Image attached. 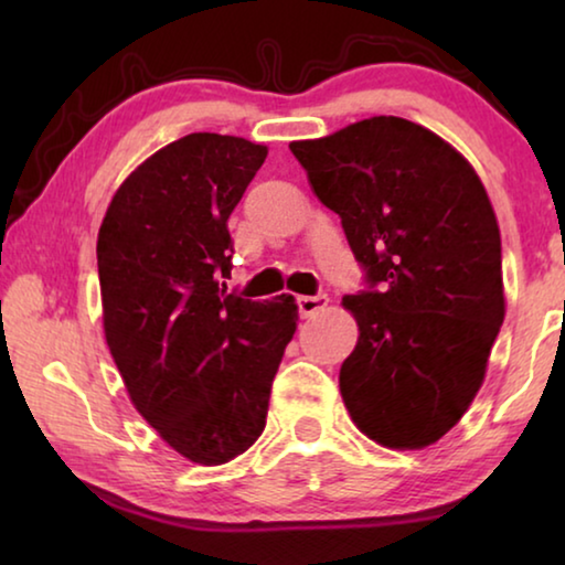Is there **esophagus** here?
I'll return each mask as SVG.
<instances>
[{"instance_id":"1","label":"esophagus","mask_w":565,"mask_h":565,"mask_svg":"<svg viewBox=\"0 0 565 565\" xmlns=\"http://www.w3.org/2000/svg\"><path fill=\"white\" fill-rule=\"evenodd\" d=\"M296 303H299L301 317H303V319H309V317H313V313H317V311L327 309L329 296H327V294H317V296H299V299H296Z\"/></svg>"}]
</instances>
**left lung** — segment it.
<instances>
[{"label":"left lung","instance_id":"obj_1","mask_svg":"<svg viewBox=\"0 0 565 565\" xmlns=\"http://www.w3.org/2000/svg\"><path fill=\"white\" fill-rule=\"evenodd\" d=\"M289 149L366 271V289L341 301L359 323L339 374L343 404L371 441L431 446L471 406L503 323L489 194L448 141L401 117Z\"/></svg>","mask_w":565,"mask_h":565}]
</instances>
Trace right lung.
<instances>
[{
  "mask_svg": "<svg viewBox=\"0 0 565 565\" xmlns=\"http://www.w3.org/2000/svg\"><path fill=\"white\" fill-rule=\"evenodd\" d=\"M266 147L196 131L124 179L97 264L104 337L131 404L189 461L218 466L266 426L271 384L299 321L294 296L228 294V216Z\"/></svg>",
  "mask_w": 565,
  "mask_h": 565,
  "instance_id": "obj_1",
  "label": "right lung"
}]
</instances>
